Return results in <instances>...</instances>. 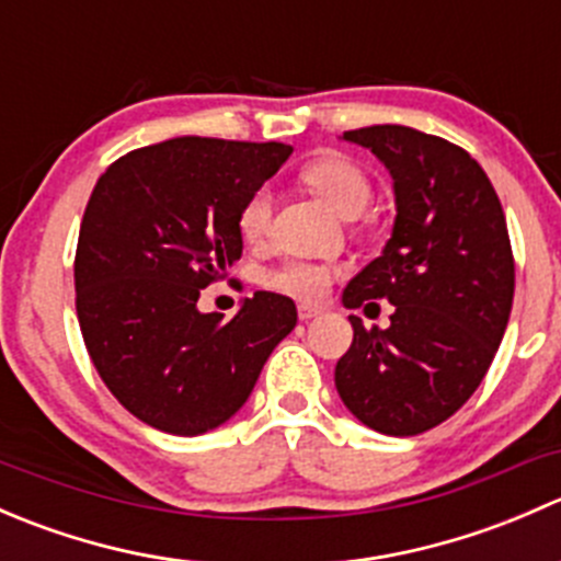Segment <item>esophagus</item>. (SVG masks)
I'll list each match as a JSON object with an SVG mask.
<instances>
[{"instance_id":"34e87169","label":"esophagus","mask_w":561,"mask_h":561,"mask_svg":"<svg viewBox=\"0 0 561 561\" xmlns=\"http://www.w3.org/2000/svg\"><path fill=\"white\" fill-rule=\"evenodd\" d=\"M317 314H322V307H314V304H298V317H301V320H312Z\"/></svg>"}]
</instances>
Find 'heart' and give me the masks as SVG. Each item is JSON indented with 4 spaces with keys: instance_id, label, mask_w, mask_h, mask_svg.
<instances>
[{
    "instance_id": "b5f03b06",
    "label": "heart",
    "mask_w": 561,
    "mask_h": 561,
    "mask_svg": "<svg viewBox=\"0 0 561 561\" xmlns=\"http://www.w3.org/2000/svg\"><path fill=\"white\" fill-rule=\"evenodd\" d=\"M301 175L342 217L360 214L371 197L369 175L347 157H317V160L304 165ZM271 217H274V190L263 184L241 206V236L252 244L263 241L271 230ZM328 282H331V268L322 263H309V260H290V263L265 274V285L296 298H320L328 290Z\"/></svg>"
}]
</instances>
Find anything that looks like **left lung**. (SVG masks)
Listing matches in <instances>:
<instances>
[{"label": "left lung", "instance_id": "obj_1", "mask_svg": "<svg viewBox=\"0 0 561 561\" xmlns=\"http://www.w3.org/2000/svg\"><path fill=\"white\" fill-rule=\"evenodd\" d=\"M393 179L396 222L380 257L350 279L347 309L393 304L390 325L350 314L353 344L336 390L364 426L415 437L478 390L513 307L516 265L505 211L483 168L437 135L375 124L342 135Z\"/></svg>", "mask_w": 561, "mask_h": 561}]
</instances>
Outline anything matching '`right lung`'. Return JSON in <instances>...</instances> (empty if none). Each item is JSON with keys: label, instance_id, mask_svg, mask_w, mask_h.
<instances>
[{"label": "right lung", "instance_id": "1", "mask_svg": "<svg viewBox=\"0 0 561 561\" xmlns=\"http://www.w3.org/2000/svg\"><path fill=\"white\" fill-rule=\"evenodd\" d=\"M290 154L190 135L100 175L78 233L76 309L94 369L138 421L179 437L222 426L296 328V304L279 293L257 290L233 320L197 309L241 257L244 201Z\"/></svg>", "mask_w": 561, "mask_h": 561}]
</instances>
